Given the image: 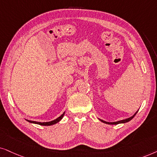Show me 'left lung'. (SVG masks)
<instances>
[{"label":"left lung","instance_id":"1","mask_svg":"<svg viewBox=\"0 0 157 157\" xmlns=\"http://www.w3.org/2000/svg\"><path fill=\"white\" fill-rule=\"evenodd\" d=\"M138 112V111H137ZM137 112L136 113L133 115V116L130 117V118H126V119H124V120H121V121H116V122H106V121H104L103 120H101V119H100V121H101L103 123H105L106 124H110V125H117L118 124H124V123H126V122H128V121H130L131 119H132L133 117L136 116V114L137 113Z\"/></svg>","mask_w":157,"mask_h":157}]
</instances>
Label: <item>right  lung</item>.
Returning <instances> with one entry per match:
<instances>
[{
    "instance_id": "obj_1",
    "label": "right lung",
    "mask_w": 157,
    "mask_h": 157,
    "mask_svg": "<svg viewBox=\"0 0 157 157\" xmlns=\"http://www.w3.org/2000/svg\"><path fill=\"white\" fill-rule=\"evenodd\" d=\"M64 113L65 112H64L63 114H62L61 116L59 117V118H57V119H55V120H54L52 121H49V122L41 123V122H36V121H29V120H26V121H29V122H30V123H32V124H36L41 125V126H51V125L57 124V123L59 122V121H61V119L63 118V116H64Z\"/></svg>"
}]
</instances>
